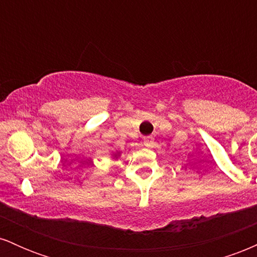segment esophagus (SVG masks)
Masks as SVG:
<instances>
[{
  "mask_svg": "<svg viewBox=\"0 0 257 257\" xmlns=\"http://www.w3.org/2000/svg\"><path fill=\"white\" fill-rule=\"evenodd\" d=\"M144 145L146 147H151L153 145V138L152 137L144 138Z\"/></svg>",
  "mask_w": 257,
  "mask_h": 257,
  "instance_id": "obj_1",
  "label": "esophagus"
}]
</instances>
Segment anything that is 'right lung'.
I'll return each mask as SVG.
<instances>
[{"label":"right lung","mask_w":257,"mask_h":257,"mask_svg":"<svg viewBox=\"0 0 257 257\" xmlns=\"http://www.w3.org/2000/svg\"><path fill=\"white\" fill-rule=\"evenodd\" d=\"M118 156H119V152H117V153H114L113 157H114V158H117V157H118Z\"/></svg>","instance_id":"obj_1"}]
</instances>
